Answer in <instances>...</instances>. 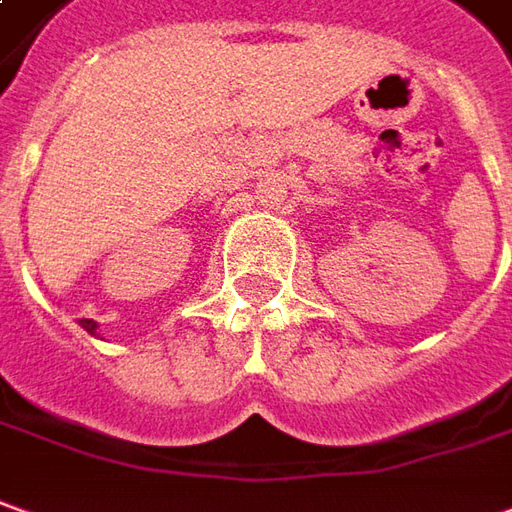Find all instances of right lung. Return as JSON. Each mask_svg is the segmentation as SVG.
Returning <instances> with one entry per match:
<instances>
[{
  "instance_id": "1",
  "label": "right lung",
  "mask_w": 512,
  "mask_h": 512,
  "mask_svg": "<svg viewBox=\"0 0 512 512\" xmlns=\"http://www.w3.org/2000/svg\"><path fill=\"white\" fill-rule=\"evenodd\" d=\"M81 328L86 330V333L97 336V322H95V319H81Z\"/></svg>"
}]
</instances>
